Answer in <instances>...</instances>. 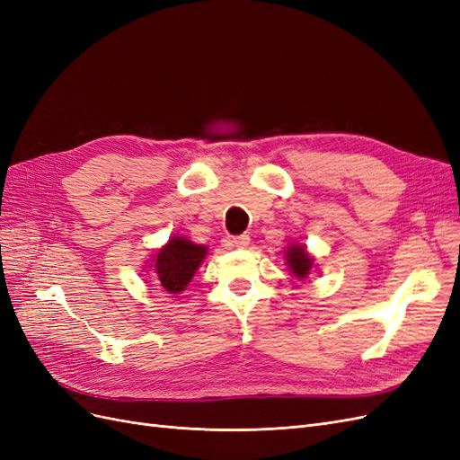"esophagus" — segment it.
Segmentation results:
<instances>
[{"label":"esophagus","mask_w":460,"mask_h":460,"mask_svg":"<svg viewBox=\"0 0 460 460\" xmlns=\"http://www.w3.org/2000/svg\"><path fill=\"white\" fill-rule=\"evenodd\" d=\"M232 245H235L238 249H245L249 245V235L243 234V235H235V238L232 240Z\"/></svg>","instance_id":"34e87169"}]
</instances>
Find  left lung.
Here are the masks:
<instances>
[{
	"label": "left lung",
	"instance_id": "1",
	"mask_svg": "<svg viewBox=\"0 0 460 460\" xmlns=\"http://www.w3.org/2000/svg\"><path fill=\"white\" fill-rule=\"evenodd\" d=\"M284 259L288 264V270L291 276L297 278V280H305L314 269V257L309 253L307 245L303 243H291L286 247Z\"/></svg>",
	"mask_w": 460,
	"mask_h": 460
}]
</instances>
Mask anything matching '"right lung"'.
<instances>
[{
    "mask_svg": "<svg viewBox=\"0 0 460 460\" xmlns=\"http://www.w3.org/2000/svg\"><path fill=\"white\" fill-rule=\"evenodd\" d=\"M207 253V245L193 243L186 235L176 234L171 235L169 242L159 247L157 252H153L146 267L153 270L157 284L166 294L178 296L182 294L191 282V278L196 276V270L201 267Z\"/></svg>",
    "mask_w": 460,
    "mask_h": 460,
    "instance_id": "right-lung-1",
    "label": "right lung"
}]
</instances>
